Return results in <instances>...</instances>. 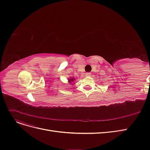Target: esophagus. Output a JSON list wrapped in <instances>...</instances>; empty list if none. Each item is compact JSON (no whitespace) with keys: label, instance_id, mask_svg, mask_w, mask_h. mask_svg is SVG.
I'll use <instances>...</instances> for the list:
<instances>
[{"label":"esophagus","instance_id":"obj_1","mask_svg":"<svg viewBox=\"0 0 150 150\" xmlns=\"http://www.w3.org/2000/svg\"><path fill=\"white\" fill-rule=\"evenodd\" d=\"M91 76V73H86V76H87V77H90Z\"/></svg>","mask_w":150,"mask_h":150}]
</instances>
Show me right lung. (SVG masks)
Wrapping results in <instances>:
<instances>
[{
  "instance_id": "right-lung-1",
  "label": "right lung",
  "mask_w": 150,
  "mask_h": 150,
  "mask_svg": "<svg viewBox=\"0 0 150 150\" xmlns=\"http://www.w3.org/2000/svg\"><path fill=\"white\" fill-rule=\"evenodd\" d=\"M74 81H75V79L74 77H71L70 78H68V83H69V84H75L74 83Z\"/></svg>"
}]
</instances>
